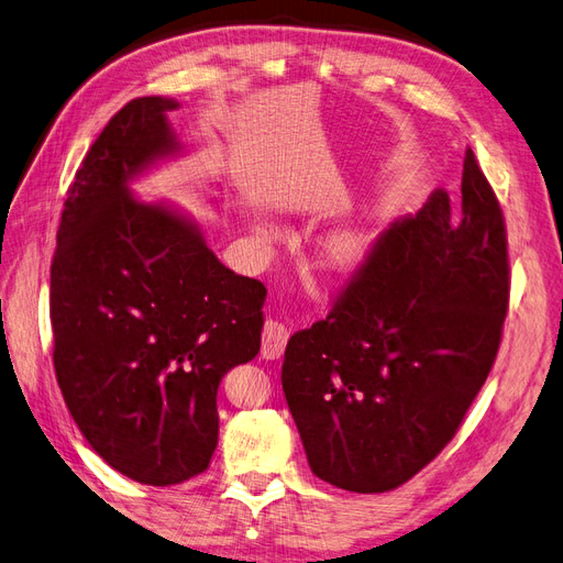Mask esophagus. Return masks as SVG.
I'll return each instance as SVG.
<instances>
[{"label":"esophagus","mask_w":563,"mask_h":563,"mask_svg":"<svg viewBox=\"0 0 563 563\" xmlns=\"http://www.w3.org/2000/svg\"><path fill=\"white\" fill-rule=\"evenodd\" d=\"M287 328L278 320H266L262 330V355L266 360H276L287 346Z\"/></svg>","instance_id":"34e87169"}]
</instances>
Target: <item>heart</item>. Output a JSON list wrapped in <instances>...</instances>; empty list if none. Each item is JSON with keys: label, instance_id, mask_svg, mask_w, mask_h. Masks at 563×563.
I'll list each match as a JSON object with an SVG mask.
<instances>
[{"label": "heart", "instance_id": "heart-1", "mask_svg": "<svg viewBox=\"0 0 563 563\" xmlns=\"http://www.w3.org/2000/svg\"><path fill=\"white\" fill-rule=\"evenodd\" d=\"M360 252H362L360 241H355V239H351V235H346V239H339L334 243L332 260L336 264H351V262H355L360 257Z\"/></svg>", "mask_w": 563, "mask_h": 563}]
</instances>
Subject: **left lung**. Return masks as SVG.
<instances>
[{
	"label": "left lung",
	"mask_w": 563,
	"mask_h": 563,
	"mask_svg": "<svg viewBox=\"0 0 563 563\" xmlns=\"http://www.w3.org/2000/svg\"><path fill=\"white\" fill-rule=\"evenodd\" d=\"M507 306L503 208L467 150L459 212L434 189L287 341L283 390L313 475L386 494L438 459L494 367Z\"/></svg>",
	"instance_id": "1"
}]
</instances>
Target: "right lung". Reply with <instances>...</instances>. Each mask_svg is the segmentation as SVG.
<instances>
[{"label": "right lung", "instance_id": "right-lung-1", "mask_svg": "<svg viewBox=\"0 0 563 563\" xmlns=\"http://www.w3.org/2000/svg\"><path fill=\"white\" fill-rule=\"evenodd\" d=\"M168 98H135L90 144L51 262L53 369L71 419L121 475L150 486L208 470L222 376L260 353L264 283L125 179L177 147Z\"/></svg>", "mask_w": 563, "mask_h": 563}]
</instances>
